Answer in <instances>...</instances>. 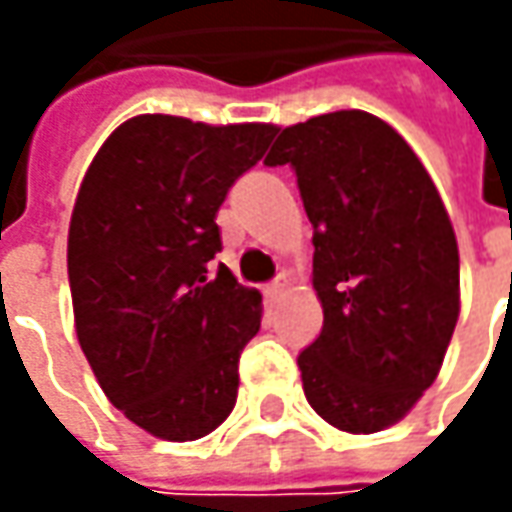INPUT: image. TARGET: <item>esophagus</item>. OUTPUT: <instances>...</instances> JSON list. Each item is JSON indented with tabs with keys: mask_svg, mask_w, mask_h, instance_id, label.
<instances>
[{
	"mask_svg": "<svg viewBox=\"0 0 512 512\" xmlns=\"http://www.w3.org/2000/svg\"><path fill=\"white\" fill-rule=\"evenodd\" d=\"M285 285H287V276H285V273H282V276H276V279H273V282H270V285L265 287V296H267V299L279 296V293L285 290Z\"/></svg>",
	"mask_w": 512,
	"mask_h": 512,
	"instance_id": "esophagus-1",
	"label": "esophagus"
}]
</instances>
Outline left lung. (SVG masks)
I'll list each match as a JSON object with an SVG mask.
<instances>
[{"label":"left lung","instance_id":"obj_1","mask_svg":"<svg viewBox=\"0 0 512 512\" xmlns=\"http://www.w3.org/2000/svg\"><path fill=\"white\" fill-rule=\"evenodd\" d=\"M265 165H290L313 225L325 325L299 353L310 407L376 433L436 382L459 319V245L419 156L387 122L336 110L279 133Z\"/></svg>","mask_w":512,"mask_h":512}]
</instances>
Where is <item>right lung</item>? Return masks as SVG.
Listing matches in <instances>:
<instances>
[{
	"label": "right lung",
	"instance_id": "right-lung-1",
	"mask_svg": "<svg viewBox=\"0 0 512 512\" xmlns=\"http://www.w3.org/2000/svg\"><path fill=\"white\" fill-rule=\"evenodd\" d=\"M276 130L133 116L82 179L68 230L76 336L113 407L150 436L202 439L236 404L262 296L213 270L216 213Z\"/></svg>",
	"mask_w": 512,
	"mask_h": 512
}]
</instances>
